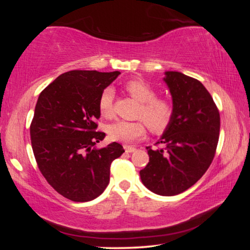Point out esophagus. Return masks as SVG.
<instances>
[{
  "label": "esophagus",
  "mask_w": 250,
  "mask_h": 250,
  "mask_svg": "<svg viewBox=\"0 0 250 250\" xmlns=\"http://www.w3.org/2000/svg\"><path fill=\"white\" fill-rule=\"evenodd\" d=\"M125 150L126 153H131V152H134L137 149H135V147H133V146H125Z\"/></svg>",
  "instance_id": "esophagus-1"
}]
</instances>
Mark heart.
Wrapping results in <instances>:
<instances>
[{
	"mask_svg": "<svg viewBox=\"0 0 250 250\" xmlns=\"http://www.w3.org/2000/svg\"><path fill=\"white\" fill-rule=\"evenodd\" d=\"M126 92L140 103L137 118L142 120H119L107 126V133L113 141L133 142L146 134V125L154 133H161L171 125L174 117V105L163 97H156V91L143 79H133L125 83ZM113 90L104 89L99 97L98 109L101 117L109 119L113 116ZM147 124H146L145 122Z\"/></svg>",
	"mask_w": 250,
	"mask_h": 250,
	"instance_id": "heart-1",
	"label": "heart"
}]
</instances>
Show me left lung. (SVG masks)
Wrapping results in <instances>:
<instances>
[{
	"mask_svg": "<svg viewBox=\"0 0 250 250\" xmlns=\"http://www.w3.org/2000/svg\"><path fill=\"white\" fill-rule=\"evenodd\" d=\"M174 117L156 145L146 146L149 163L140 171L142 183L162 196L177 195L204 175L216 152L221 118L213 98L197 79L166 71Z\"/></svg>",
	"mask_w": 250,
	"mask_h": 250,
	"instance_id": "left-lung-1",
	"label": "left lung"
}]
</instances>
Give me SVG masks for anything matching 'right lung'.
Returning a JSON list of instances; mask_svg holds the SVG:
<instances>
[{
  "instance_id": "right-lung-1",
  "label": "right lung",
  "mask_w": 250,
  "mask_h": 250,
  "mask_svg": "<svg viewBox=\"0 0 250 250\" xmlns=\"http://www.w3.org/2000/svg\"><path fill=\"white\" fill-rule=\"evenodd\" d=\"M119 71L70 70L41 92L29 128L34 156L48 184L74 202L98 197L110 180V166L124 153L112 142L103 149L96 143L105 133L96 131L98 100Z\"/></svg>"
}]
</instances>
